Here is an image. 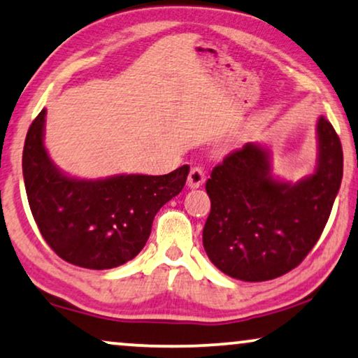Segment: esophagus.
Segmentation results:
<instances>
[{"label": "esophagus", "mask_w": 358, "mask_h": 358, "mask_svg": "<svg viewBox=\"0 0 358 358\" xmlns=\"http://www.w3.org/2000/svg\"><path fill=\"white\" fill-rule=\"evenodd\" d=\"M204 180H206V175H204L203 169L193 167L189 170V175H188V186H189V188H199V186L204 183Z\"/></svg>", "instance_id": "esophagus-1"}]
</instances>
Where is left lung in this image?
Masks as SVG:
<instances>
[{
    "instance_id": "obj_1",
    "label": "left lung",
    "mask_w": 358,
    "mask_h": 358,
    "mask_svg": "<svg viewBox=\"0 0 358 358\" xmlns=\"http://www.w3.org/2000/svg\"><path fill=\"white\" fill-rule=\"evenodd\" d=\"M313 175L290 183L273 177L264 145L246 143L206 181L210 213L203 245L215 268L234 279L263 282L296 268L323 234L342 180L344 155L332 124L316 123Z\"/></svg>"
}]
</instances>
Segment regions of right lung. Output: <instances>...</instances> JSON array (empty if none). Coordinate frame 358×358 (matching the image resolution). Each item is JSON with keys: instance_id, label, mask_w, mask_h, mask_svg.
Returning a JSON list of instances; mask_svg holds the SVG:
<instances>
[{"instance_id": "obj_1", "label": "right lung", "mask_w": 358, "mask_h": 358, "mask_svg": "<svg viewBox=\"0 0 358 358\" xmlns=\"http://www.w3.org/2000/svg\"><path fill=\"white\" fill-rule=\"evenodd\" d=\"M45 115L43 108L30 124L22 152L24 183L40 234L74 266L100 271L128 263L144 248L159 209L183 189L189 167L157 177H68L45 149Z\"/></svg>"}]
</instances>
